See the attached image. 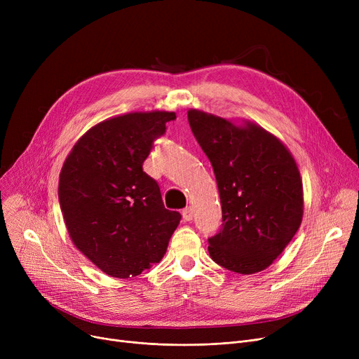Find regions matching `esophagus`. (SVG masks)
I'll use <instances>...</instances> for the list:
<instances>
[{
	"label": "esophagus",
	"instance_id": "esophagus-1",
	"mask_svg": "<svg viewBox=\"0 0 359 359\" xmlns=\"http://www.w3.org/2000/svg\"><path fill=\"white\" fill-rule=\"evenodd\" d=\"M182 215H183V219H184V221H192V218H194V210L191 208V206H187V208H184V210L182 211Z\"/></svg>",
	"mask_w": 359,
	"mask_h": 359
}]
</instances>
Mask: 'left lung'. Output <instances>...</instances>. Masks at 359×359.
I'll use <instances>...</instances> for the list:
<instances>
[{
    "label": "left lung",
    "instance_id": "8db88e82",
    "mask_svg": "<svg viewBox=\"0 0 359 359\" xmlns=\"http://www.w3.org/2000/svg\"><path fill=\"white\" fill-rule=\"evenodd\" d=\"M194 135L212 164L222 208L210 256L231 272L266 269L303 219V182L288 148L262 126H237L196 109L187 111Z\"/></svg>",
    "mask_w": 359,
    "mask_h": 359
}]
</instances>
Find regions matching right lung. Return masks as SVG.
Here are the masks:
<instances>
[{"instance_id":"1","label":"right lung","mask_w":359,"mask_h":359,"mask_svg":"<svg viewBox=\"0 0 359 359\" xmlns=\"http://www.w3.org/2000/svg\"><path fill=\"white\" fill-rule=\"evenodd\" d=\"M175 111H135L103 121L74 145L58 198L77 249L113 278L158 263L182 215L164 208L158 183L142 164Z\"/></svg>"}]
</instances>
